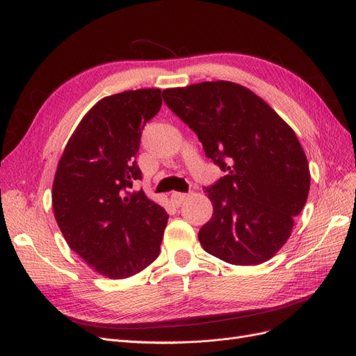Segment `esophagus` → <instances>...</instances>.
I'll return each mask as SVG.
<instances>
[{
	"label": "esophagus",
	"mask_w": 356,
	"mask_h": 356,
	"mask_svg": "<svg viewBox=\"0 0 356 356\" xmlns=\"http://www.w3.org/2000/svg\"><path fill=\"white\" fill-rule=\"evenodd\" d=\"M187 199V194H184V193H177V191H174L172 194H170V200H172V203L175 204V206H181V203Z\"/></svg>",
	"instance_id": "1"
}]
</instances>
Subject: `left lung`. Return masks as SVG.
Returning <instances> with one entry per match:
<instances>
[{"label": "left lung", "mask_w": 356, "mask_h": 356, "mask_svg": "<svg viewBox=\"0 0 356 356\" xmlns=\"http://www.w3.org/2000/svg\"><path fill=\"white\" fill-rule=\"evenodd\" d=\"M162 95L227 174L204 187L213 213L199 231L202 248L232 265L269 261L289 240L311 186L295 131L236 82H200Z\"/></svg>", "instance_id": "left-lung-1"}]
</instances>
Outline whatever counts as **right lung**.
Masks as SVG:
<instances>
[{
	"label": "right lung",
	"mask_w": 356,
	"mask_h": 356,
	"mask_svg": "<svg viewBox=\"0 0 356 356\" xmlns=\"http://www.w3.org/2000/svg\"><path fill=\"white\" fill-rule=\"evenodd\" d=\"M162 106V91L104 97L69 138L53 182V211L69 248L95 273L128 278L161 252L169 215L144 194L136 162L141 131Z\"/></svg>",
	"instance_id": "right-lung-1"
}]
</instances>
